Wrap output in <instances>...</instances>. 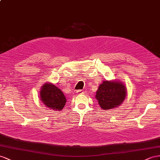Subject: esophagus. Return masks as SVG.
<instances>
[{
  "instance_id": "34e87169",
  "label": "esophagus",
  "mask_w": 160,
  "mask_h": 160,
  "mask_svg": "<svg viewBox=\"0 0 160 160\" xmlns=\"http://www.w3.org/2000/svg\"><path fill=\"white\" fill-rule=\"evenodd\" d=\"M76 92H77L78 94H83V93H84V91H82V90H78V91H76Z\"/></svg>"
}]
</instances>
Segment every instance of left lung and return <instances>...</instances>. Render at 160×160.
<instances>
[{
	"mask_svg": "<svg viewBox=\"0 0 160 160\" xmlns=\"http://www.w3.org/2000/svg\"><path fill=\"white\" fill-rule=\"evenodd\" d=\"M127 93L125 85L120 81H103L98 88L95 98L100 107L108 110L118 107L124 101Z\"/></svg>",
	"mask_w": 160,
	"mask_h": 160,
	"instance_id": "8db88e82",
	"label": "left lung"
}]
</instances>
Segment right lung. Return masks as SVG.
<instances>
[{
  "label": "right lung",
  "mask_w": 160,
  "mask_h": 160,
  "mask_svg": "<svg viewBox=\"0 0 160 160\" xmlns=\"http://www.w3.org/2000/svg\"><path fill=\"white\" fill-rule=\"evenodd\" d=\"M40 97L46 107L54 111L62 109L67 101L63 92L52 83H46L42 86Z\"/></svg>",
  "instance_id": "add662e5"
}]
</instances>
